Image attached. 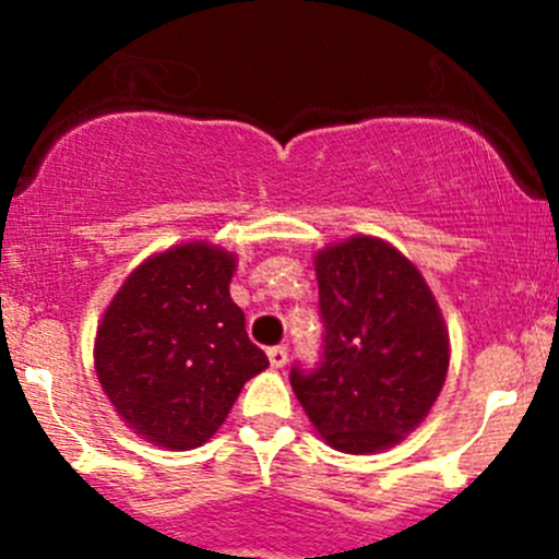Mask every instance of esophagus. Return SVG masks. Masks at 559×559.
<instances>
[{
	"instance_id": "1",
	"label": "esophagus",
	"mask_w": 559,
	"mask_h": 559,
	"mask_svg": "<svg viewBox=\"0 0 559 559\" xmlns=\"http://www.w3.org/2000/svg\"><path fill=\"white\" fill-rule=\"evenodd\" d=\"M267 359H270V368H284L286 365V359H289V354H286V348L284 346H273V348H267Z\"/></svg>"
}]
</instances>
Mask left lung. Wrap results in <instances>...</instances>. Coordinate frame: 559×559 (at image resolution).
<instances>
[{
	"label": "left lung",
	"instance_id": "8db88e82",
	"mask_svg": "<svg viewBox=\"0 0 559 559\" xmlns=\"http://www.w3.org/2000/svg\"><path fill=\"white\" fill-rule=\"evenodd\" d=\"M324 324L313 368L289 381L330 447L370 454L403 441L441 394L449 335L419 270L384 240L352 238L316 257Z\"/></svg>",
	"mask_w": 559,
	"mask_h": 559
}]
</instances>
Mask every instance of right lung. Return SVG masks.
Masks as SVG:
<instances>
[{
	"label": "right lung",
	"mask_w": 559,
	"mask_h": 559,
	"mask_svg": "<svg viewBox=\"0 0 559 559\" xmlns=\"http://www.w3.org/2000/svg\"><path fill=\"white\" fill-rule=\"evenodd\" d=\"M233 270L222 248H170L129 275L99 324V384L123 421L159 447H202L270 365L229 297Z\"/></svg>",
	"instance_id": "1"
}]
</instances>
